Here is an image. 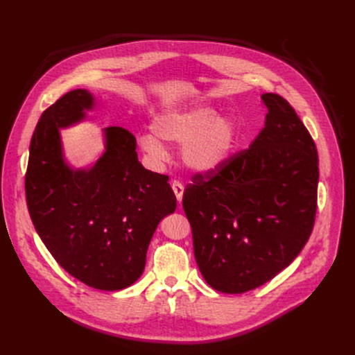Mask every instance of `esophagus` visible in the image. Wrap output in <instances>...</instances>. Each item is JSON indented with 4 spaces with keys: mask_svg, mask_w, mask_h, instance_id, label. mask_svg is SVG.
Masks as SVG:
<instances>
[{
    "mask_svg": "<svg viewBox=\"0 0 355 355\" xmlns=\"http://www.w3.org/2000/svg\"><path fill=\"white\" fill-rule=\"evenodd\" d=\"M172 189H173V192H175V195H176L178 202L180 204V202H182V196H183V184H182L180 182L175 180V182H172Z\"/></svg>",
    "mask_w": 355,
    "mask_h": 355,
    "instance_id": "obj_1",
    "label": "esophagus"
}]
</instances>
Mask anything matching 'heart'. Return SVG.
Listing matches in <instances>:
<instances>
[{"label":"heart","instance_id":"heart-1","mask_svg":"<svg viewBox=\"0 0 355 355\" xmlns=\"http://www.w3.org/2000/svg\"><path fill=\"white\" fill-rule=\"evenodd\" d=\"M151 128L162 140L183 144V164L202 173L216 171L230 159L239 136L237 125L231 118H218L216 110L208 105L159 115ZM157 138L153 134H143L139 141L146 155L163 159L166 148Z\"/></svg>","mask_w":355,"mask_h":355}]
</instances>
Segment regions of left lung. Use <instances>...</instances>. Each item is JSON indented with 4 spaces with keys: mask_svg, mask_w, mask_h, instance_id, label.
Segmentation results:
<instances>
[{
    "mask_svg": "<svg viewBox=\"0 0 355 355\" xmlns=\"http://www.w3.org/2000/svg\"><path fill=\"white\" fill-rule=\"evenodd\" d=\"M264 128L212 172H198L182 205L212 289L244 293L272 280L308 243L318 205V151L293 107L264 94Z\"/></svg>",
    "mask_w": 355,
    "mask_h": 355,
    "instance_id": "left-lung-1",
    "label": "left lung"
}]
</instances>
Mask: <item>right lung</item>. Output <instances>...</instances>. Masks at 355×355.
<instances>
[{
	"instance_id": "add662e5",
	"label": "right lung",
	"mask_w": 355,
	"mask_h": 355,
	"mask_svg": "<svg viewBox=\"0 0 355 355\" xmlns=\"http://www.w3.org/2000/svg\"><path fill=\"white\" fill-rule=\"evenodd\" d=\"M73 89L46 108L33 132L26 200L39 237L67 273L89 288L120 291L136 282L160 219L176 209L168 176L147 171L136 137L123 127L105 130L107 150L89 171L67 167L59 128L92 107Z\"/></svg>"
}]
</instances>
